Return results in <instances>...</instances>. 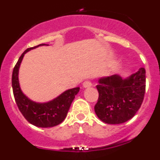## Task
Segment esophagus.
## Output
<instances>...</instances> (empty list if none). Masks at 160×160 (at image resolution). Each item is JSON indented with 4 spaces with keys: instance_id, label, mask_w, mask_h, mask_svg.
<instances>
[{
    "instance_id": "1",
    "label": "esophagus",
    "mask_w": 160,
    "mask_h": 160,
    "mask_svg": "<svg viewBox=\"0 0 160 160\" xmlns=\"http://www.w3.org/2000/svg\"><path fill=\"white\" fill-rule=\"evenodd\" d=\"M82 87L84 88H88V87H92V83L90 82V81H85L84 82L82 83Z\"/></svg>"
}]
</instances>
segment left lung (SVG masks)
<instances>
[{
    "instance_id": "1",
    "label": "left lung",
    "mask_w": 160,
    "mask_h": 160,
    "mask_svg": "<svg viewBox=\"0 0 160 160\" xmlns=\"http://www.w3.org/2000/svg\"><path fill=\"white\" fill-rule=\"evenodd\" d=\"M98 99L94 111L105 123L120 124L134 117L143 101L146 70L140 68L127 78L118 74L98 79Z\"/></svg>"
}]
</instances>
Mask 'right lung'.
<instances>
[{
	"label": "right lung",
	"mask_w": 160,
	"mask_h": 160,
	"mask_svg": "<svg viewBox=\"0 0 160 160\" xmlns=\"http://www.w3.org/2000/svg\"><path fill=\"white\" fill-rule=\"evenodd\" d=\"M42 46L49 45L41 44L34 47L29 48L19 58L12 71V87L17 105L25 119L38 128H52L64 121L72 102L79 92L80 88L75 87L66 90L57 98L46 102L32 101L22 92L18 79L19 68L22 59L27 52Z\"/></svg>",
	"instance_id": "1"
}]
</instances>
